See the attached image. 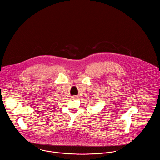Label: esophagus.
<instances>
[{"label":"esophagus","mask_w":160,"mask_h":160,"mask_svg":"<svg viewBox=\"0 0 160 160\" xmlns=\"http://www.w3.org/2000/svg\"><path fill=\"white\" fill-rule=\"evenodd\" d=\"M77 98V97H75V96H74V97H73V98Z\"/></svg>","instance_id":"34e87169"}]
</instances>
